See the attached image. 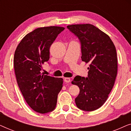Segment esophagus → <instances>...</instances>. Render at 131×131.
I'll return each instance as SVG.
<instances>
[{"instance_id":"34e87169","label":"esophagus","mask_w":131,"mask_h":131,"mask_svg":"<svg viewBox=\"0 0 131 131\" xmlns=\"http://www.w3.org/2000/svg\"><path fill=\"white\" fill-rule=\"evenodd\" d=\"M64 81L65 82H67V83H69V82H70V79L69 78H65L64 79Z\"/></svg>"}]
</instances>
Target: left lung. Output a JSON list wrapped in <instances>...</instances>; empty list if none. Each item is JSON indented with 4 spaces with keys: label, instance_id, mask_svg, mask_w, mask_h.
<instances>
[{
    "label": "left lung",
    "instance_id": "obj_1",
    "mask_svg": "<svg viewBox=\"0 0 131 131\" xmlns=\"http://www.w3.org/2000/svg\"><path fill=\"white\" fill-rule=\"evenodd\" d=\"M67 28L81 42L82 60L89 64L88 76H77L71 82L80 92L75 98L82 110H95L103 105L113 87L117 73V57L110 37L91 24H73Z\"/></svg>",
    "mask_w": 131,
    "mask_h": 131
}]
</instances>
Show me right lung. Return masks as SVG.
<instances>
[{
  "label": "right lung",
  "instance_id": "add662e5",
  "mask_svg": "<svg viewBox=\"0 0 131 131\" xmlns=\"http://www.w3.org/2000/svg\"><path fill=\"white\" fill-rule=\"evenodd\" d=\"M64 28H37L23 37L15 51L14 67L19 88L26 103L34 111L46 113L56 107L62 78L41 73L42 65L49 60V49Z\"/></svg>",
  "mask_w": 131,
  "mask_h": 131
}]
</instances>
